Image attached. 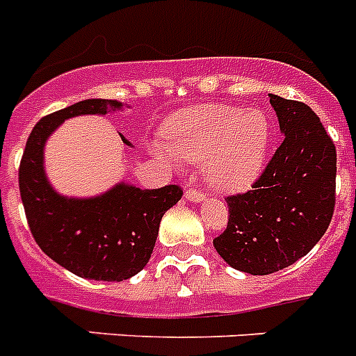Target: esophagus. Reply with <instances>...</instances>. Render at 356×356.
<instances>
[{
    "instance_id": "1",
    "label": "esophagus",
    "mask_w": 356,
    "mask_h": 356,
    "mask_svg": "<svg viewBox=\"0 0 356 356\" xmlns=\"http://www.w3.org/2000/svg\"><path fill=\"white\" fill-rule=\"evenodd\" d=\"M185 200L193 203H202L205 200L203 193H200L198 189H187L185 191Z\"/></svg>"
}]
</instances>
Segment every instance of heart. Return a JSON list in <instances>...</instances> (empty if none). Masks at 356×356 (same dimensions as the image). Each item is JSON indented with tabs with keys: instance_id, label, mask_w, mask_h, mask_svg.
Wrapping results in <instances>:
<instances>
[{
	"instance_id": "obj_1",
	"label": "heart",
	"mask_w": 356,
	"mask_h": 356,
	"mask_svg": "<svg viewBox=\"0 0 356 356\" xmlns=\"http://www.w3.org/2000/svg\"><path fill=\"white\" fill-rule=\"evenodd\" d=\"M162 136L167 151L158 145L153 149L163 162H202L209 187L232 194L247 191L263 171L272 144V120L257 108L203 104L171 115Z\"/></svg>"
}]
</instances>
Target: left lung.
I'll return each instance as SVG.
<instances>
[{
	"mask_svg": "<svg viewBox=\"0 0 356 356\" xmlns=\"http://www.w3.org/2000/svg\"><path fill=\"white\" fill-rule=\"evenodd\" d=\"M284 140L245 194L227 198L229 225L214 239L227 265L268 275L305 257L330 227L337 151L309 106L270 93Z\"/></svg>",
	"mask_w": 356,
	"mask_h": 356,
	"instance_id": "8db88e82",
	"label": "left lung"
}]
</instances>
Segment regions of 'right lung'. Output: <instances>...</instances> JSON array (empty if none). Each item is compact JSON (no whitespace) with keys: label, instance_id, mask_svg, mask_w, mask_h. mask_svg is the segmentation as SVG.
Instances as JSON below:
<instances>
[{"label":"right lung","instance_id":"right-lung-1","mask_svg":"<svg viewBox=\"0 0 356 356\" xmlns=\"http://www.w3.org/2000/svg\"><path fill=\"white\" fill-rule=\"evenodd\" d=\"M122 102L86 99L41 118L19 165V193L30 232L44 254L72 273L93 281H124L149 263L162 216L181 200L178 185L140 189L120 181L91 198L63 196L44 171V144L60 124L81 115H108ZM129 147L133 144L120 135Z\"/></svg>","mask_w":356,"mask_h":356}]
</instances>
